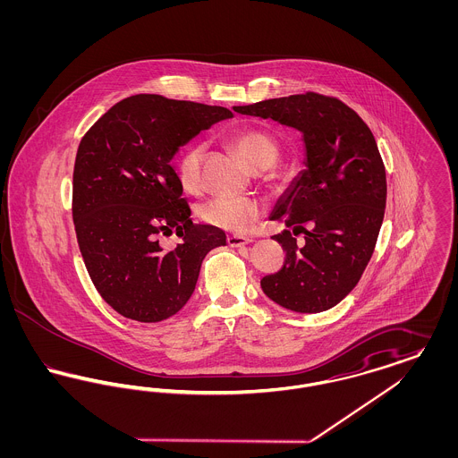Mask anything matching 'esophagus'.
Masks as SVG:
<instances>
[{"label":"esophagus","instance_id":"1","mask_svg":"<svg viewBox=\"0 0 458 458\" xmlns=\"http://www.w3.org/2000/svg\"><path fill=\"white\" fill-rule=\"evenodd\" d=\"M226 242H228L230 247H243V245L250 243L252 240L249 239V237H243V235H228Z\"/></svg>","mask_w":458,"mask_h":458}]
</instances>
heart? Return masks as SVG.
<instances>
[{
    "label": "heart",
    "mask_w": 458,
    "mask_h": 458,
    "mask_svg": "<svg viewBox=\"0 0 458 458\" xmlns=\"http://www.w3.org/2000/svg\"><path fill=\"white\" fill-rule=\"evenodd\" d=\"M232 144L243 161L256 172L271 168L278 159V146L261 131L245 129L232 135ZM204 157V144L191 142L176 159V174L182 187L194 192L200 185V163ZM264 213V204L256 199L218 196L199 206V218L204 223L232 233H247Z\"/></svg>",
    "instance_id": "obj_1"
}]
</instances>
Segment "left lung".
I'll use <instances>...</instances> for the list:
<instances>
[{"mask_svg": "<svg viewBox=\"0 0 458 458\" xmlns=\"http://www.w3.org/2000/svg\"><path fill=\"white\" fill-rule=\"evenodd\" d=\"M233 109L302 131L305 170L269 216L286 226L273 237L286 258L278 273L262 278L261 288L293 312L327 310L359 284L385 216L386 172L376 139L353 109L318 92ZM301 233L304 246L294 239Z\"/></svg>", "mask_w": 458, "mask_h": 458, "instance_id": "obj_1", "label": "left lung"}]
</instances>
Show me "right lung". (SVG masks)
Returning a JSON list of instances; mask_svg holds the SVG:
<instances>
[{
  "mask_svg": "<svg viewBox=\"0 0 458 458\" xmlns=\"http://www.w3.org/2000/svg\"><path fill=\"white\" fill-rule=\"evenodd\" d=\"M233 113L221 106L137 94L89 129L73 168L72 215L79 249L106 304L140 323L176 314L194 293L206 254L226 243L194 225L172 166L176 151ZM182 239L165 251L158 237Z\"/></svg>",
  "mask_w": 458,
  "mask_h": 458,
  "instance_id": "right-lung-1",
  "label": "right lung"
}]
</instances>
